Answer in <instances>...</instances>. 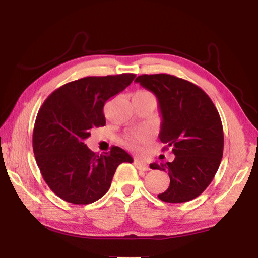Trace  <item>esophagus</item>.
Wrapping results in <instances>:
<instances>
[{"label": "esophagus", "mask_w": 258, "mask_h": 258, "mask_svg": "<svg viewBox=\"0 0 258 258\" xmlns=\"http://www.w3.org/2000/svg\"><path fill=\"white\" fill-rule=\"evenodd\" d=\"M134 165H135V167H137L138 169H140V171L147 172V171H149V169H150L149 165H148L147 163H145V161H141V160H139V159H135L134 160Z\"/></svg>", "instance_id": "34e87169"}]
</instances>
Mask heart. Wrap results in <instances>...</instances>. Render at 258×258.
<instances>
[{"mask_svg": "<svg viewBox=\"0 0 258 258\" xmlns=\"http://www.w3.org/2000/svg\"><path fill=\"white\" fill-rule=\"evenodd\" d=\"M133 97L151 100V101L156 102L154 94L148 92V91H138V92L135 93ZM149 140H150L149 133L146 132V131H138V132H133V133H130L126 135L123 140V142L126 147L130 148V149L139 150L140 146L143 145V143L149 142Z\"/></svg>", "mask_w": 258, "mask_h": 258, "instance_id": "1", "label": "heart"}]
</instances>
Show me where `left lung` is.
<instances>
[{"label":"left lung","instance_id":"1","mask_svg":"<svg viewBox=\"0 0 258 258\" xmlns=\"http://www.w3.org/2000/svg\"><path fill=\"white\" fill-rule=\"evenodd\" d=\"M158 100L161 115L159 139L171 148L173 161L150 164L167 172L169 186L158 198L185 203L197 198L211 184L223 157L221 117L211 98L189 81L168 74L140 75L135 80Z\"/></svg>","mask_w":258,"mask_h":258}]
</instances>
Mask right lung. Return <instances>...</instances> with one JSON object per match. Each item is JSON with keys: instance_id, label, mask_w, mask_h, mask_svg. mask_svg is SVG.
<instances>
[{"instance_id": "add662e5", "label": "right lung", "mask_w": 258, "mask_h": 258, "mask_svg": "<svg viewBox=\"0 0 258 258\" xmlns=\"http://www.w3.org/2000/svg\"><path fill=\"white\" fill-rule=\"evenodd\" d=\"M135 74L90 76L52 92L38 110L33 132L35 159L46 184L64 202L86 205L107 194L117 167L133 158L119 147L98 155L84 140L106 125L103 106Z\"/></svg>"}]
</instances>
